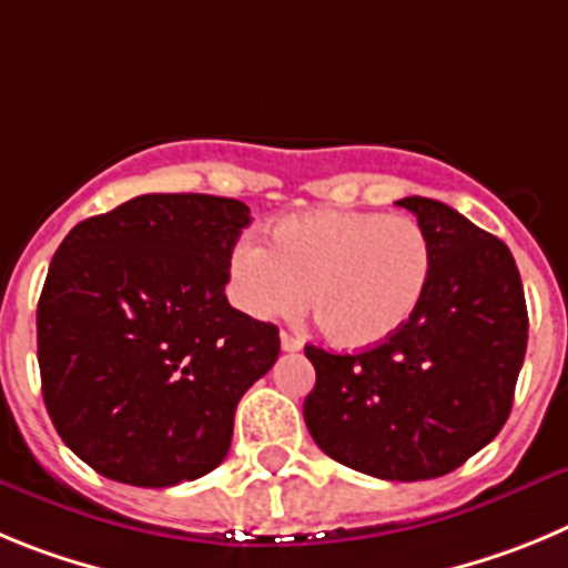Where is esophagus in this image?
<instances>
[{"mask_svg": "<svg viewBox=\"0 0 568 568\" xmlns=\"http://www.w3.org/2000/svg\"><path fill=\"white\" fill-rule=\"evenodd\" d=\"M280 345H283V351L294 354V351H300V347H303V339L294 334H288V331H283V334H280Z\"/></svg>", "mask_w": 568, "mask_h": 568, "instance_id": "obj_1", "label": "esophagus"}]
</instances>
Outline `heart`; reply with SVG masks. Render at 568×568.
Instances as JSON below:
<instances>
[{
  "mask_svg": "<svg viewBox=\"0 0 568 568\" xmlns=\"http://www.w3.org/2000/svg\"><path fill=\"white\" fill-rule=\"evenodd\" d=\"M234 300L260 320L311 311L339 347L390 339L422 305L433 274L430 237L407 214L311 209L285 214L272 248L237 243L229 260Z\"/></svg>",
  "mask_w": 568,
  "mask_h": 568,
  "instance_id": "obj_1",
  "label": "heart"
}]
</instances>
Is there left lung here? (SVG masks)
I'll use <instances>...</instances> for the list:
<instances>
[{
	"label": "left lung",
	"instance_id": "left-lung-1",
	"mask_svg": "<svg viewBox=\"0 0 568 568\" xmlns=\"http://www.w3.org/2000/svg\"><path fill=\"white\" fill-rule=\"evenodd\" d=\"M430 237L427 294L405 328L362 354L305 345L308 433L325 456L385 481H427L487 447L513 410L526 354L524 285L498 237L447 203L402 197Z\"/></svg>",
	"mask_w": 568,
	"mask_h": 568
}]
</instances>
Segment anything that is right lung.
<instances>
[{
	"instance_id": "obj_1",
	"label": "right lung",
	"mask_w": 568,
	"mask_h": 568,
	"mask_svg": "<svg viewBox=\"0 0 568 568\" xmlns=\"http://www.w3.org/2000/svg\"><path fill=\"white\" fill-rule=\"evenodd\" d=\"M246 203L141 195L81 221L55 248L36 339L55 433L112 481L175 487L226 458L243 393L280 331L226 300Z\"/></svg>"
}]
</instances>
